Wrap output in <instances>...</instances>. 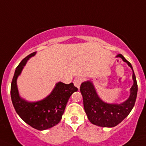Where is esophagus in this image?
<instances>
[{
  "label": "esophagus",
  "mask_w": 146,
  "mask_h": 146,
  "mask_svg": "<svg viewBox=\"0 0 146 146\" xmlns=\"http://www.w3.org/2000/svg\"><path fill=\"white\" fill-rule=\"evenodd\" d=\"M82 78H80V77H77V78H75L74 80V85L77 88H80L81 83H82Z\"/></svg>",
  "instance_id": "obj_1"
}]
</instances>
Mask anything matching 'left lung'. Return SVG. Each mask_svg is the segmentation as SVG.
<instances>
[{
    "instance_id": "8db88e82",
    "label": "left lung",
    "mask_w": 146,
    "mask_h": 146,
    "mask_svg": "<svg viewBox=\"0 0 146 146\" xmlns=\"http://www.w3.org/2000/svg\"><path fill=\"white\" fill-rule=\"evenodd\" d=\"M126 62L132 69L133 85L130 88V95L126 101L121 104L104 102L98 96L91 80L83 82L80 86V92L83 98V106L88 118L91 123L102 127H114L123 121L134 108L137 94V83L133 68L129 62L121 54L116 55Z\"/></svg>"
}]
</instances>
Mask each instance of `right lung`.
<instances>
[{"label": "right lung", "mask_w": 146, "mask_h": 146, "mask_svg": "<svg viewBox=\"0 0 146 146\" xmlns=\"http://www.w3.org/2000/svg\"><path fill=\"white\" fill-rule=\"evenodd\" d=\"M36 52L30 54L23 59L16 68L11 85V97L17 113L19 116L36 129H47L60 122L66 106L71 95L77 91V88L71 82L65 84L58 82L52 92L47 97L37 102L26 101L19 94L17 80L21 74L27 61L36 55Z\"/></svg>", "instance_id": "add662e5"}]
</instances>
